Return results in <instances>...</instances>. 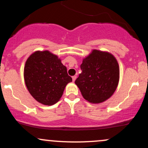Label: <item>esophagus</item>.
<instances>
[{
  "label": "esophagus",
  "mask_w": 148,
  "mask_h": 148,
  "mask_svg": "<svg viewBox=\"0 0 148 148\" xmlns=\"http://www.w3.org/2000/svg\"><path fill=\"white\" fill-rule=\"evenodd\" d=\"M76 79V76H72V81H73V82H74V81H75V80Z\"/></svg>",
  "instance_id": "obj_1"
}]
</instances>
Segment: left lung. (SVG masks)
I'll return each instance as SVG.
<instances>
[{
  "instance_id": "1",
  "label": "left lung",
  "mask_w": 148,
  "mask_h": 148,
  "mask_svg": "<svg viewBox=\"0 0 148 148\" xmlns=\"http://www.w3.org/2000/svg\"><path fill=\"white\" fill-rule=\"evenodd\" d=\"M81 69L75 84L86 101L100 103L113 95L120 80V67L113 54L92 49L83 59Z\"/></svg>"
}]
</instances>
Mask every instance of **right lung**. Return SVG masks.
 Masks as SVG:
<instances>
[{
  "mask_svg": "<svg viewBox=\"0 0 148 148\" xmlns=\"http://www.w3.org/2000/svg\"><path fill=\"white\" fill-rule=\"evenodd\" d=\"M23 78L32 97L47 106L57 103L66 86L72 81L61 59L48 50L36 51L28 58Z\"/></svg>",
  "mask_w": 148,
  "mask_h": 148,
  "instance_id": "add662e5",
  "label": "right lung"
}]
</instances>
